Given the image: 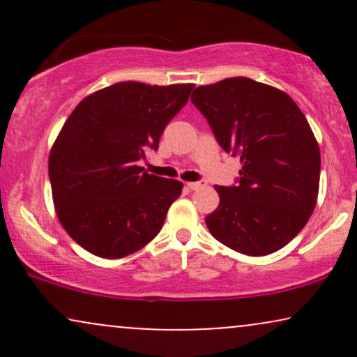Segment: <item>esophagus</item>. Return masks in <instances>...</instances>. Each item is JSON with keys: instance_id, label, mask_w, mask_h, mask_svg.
<instances>
[{"instance_id": "1", "label": "esophagus", "mask_w": 357, "mask_h": 357, "mask_svg": "<svg viewBox=\"0 0 357 357\" xmlns=\"http://www.w3.org/2000/svg\"><path fill=\"white\" fill-rule=\"evenodd\" d=\"M206 186L203 181H192V183H188V188H190L191 191H198V190H203V188Z\"/></svg>"}]
</instances>
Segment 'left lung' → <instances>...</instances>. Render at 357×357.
Returning a JSON list of instances; mask_svg holds the SVG:
<instances>
[{"instance_id": "1", "label": "left lung", "mask_w": 357, "mask_h": 357, "mask_svg": "<svg viewBox=\"0 0 357 357\" xmlns=\"http://www.w3.org/2000/svg\"><path fill=\"white\" fill-rule=\"evenodd\" d=\"M218 144L240 155L236 186H215L220 204L208 230L235 252L261 257L285 247L312 215L321 151L302 110L285 92L233 77L192 92Z\"/></svg>"}]
</instances>
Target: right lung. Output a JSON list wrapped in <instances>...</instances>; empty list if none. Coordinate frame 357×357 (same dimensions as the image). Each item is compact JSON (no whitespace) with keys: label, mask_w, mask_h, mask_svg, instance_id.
Here are the masks:
<instances>
[{"label":"right lung","mask_w":357,"mask_h":357,"mask_svg":"<svg viewBox=\"0 0 357 357\" xmlns=\"http://www.w3.org/2000/svg\"><path fill=\"white\" fill-rule=\"evenodd\" d=\"M192 87L114 84L85 97L61 127L48 158L53 204L65 231L87 252L127 257L162 228L183 183L146 173L137 161L158 149Z\"/></svg>","instance_id":"right-lung-1"}]
</instances>
